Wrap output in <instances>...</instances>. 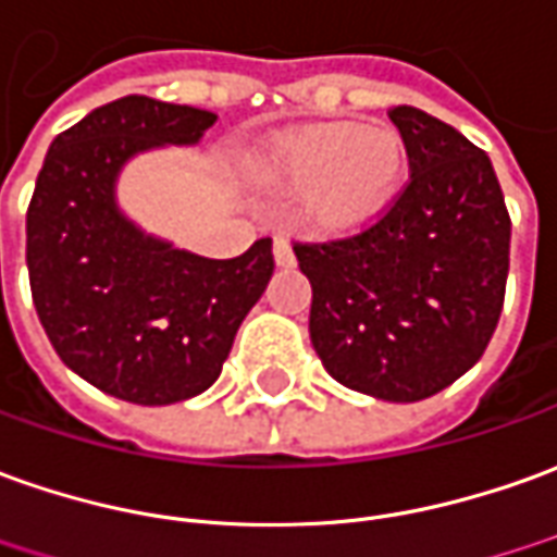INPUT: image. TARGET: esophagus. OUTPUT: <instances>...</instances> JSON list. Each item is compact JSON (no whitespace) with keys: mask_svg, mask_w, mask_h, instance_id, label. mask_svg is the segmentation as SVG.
I'll use <instances>...</instances> for the list:
<instances>
[{"mask_svg":"<svg viewBox=\"0 0 557 557\" xmlns=\"http://www.w3.org/2000/svg\"><path fill=\"white\" fill-rule=\"evenodd\" d=\"M272 255H275V263H278V267H290V263H294V248H290V242H287L282 233L272 239Z\"/></svg>","mask_w":557,"mask_h":557,"instance_id":"1","label":"esophagus"}]
</instances>
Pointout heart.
Instances as JSON below:
<instances>
[{"label":"heart","mask_w":557,"mask_h":557,"mask_svg":"<svg viewBox=\"0 0 557 557\" xmlns=\"http://www.w3.org/2000/svg\"><path fill=\"white\" fill-rule=\"evenodd\" d=\"M263 166L282 190L306 197L318 230L351 233L373 224L397 197L406 145L391 126L333 121L275 139Z\"/></svg>","instance_id":"b5f03b06"}]
</instances>
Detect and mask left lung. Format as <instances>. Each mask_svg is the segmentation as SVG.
I'll list each match as a JSON object with an SVG mask.
<instances>
[{
	"label": "left lung",
	"mask_w": 557,
	"mask_h": 557,
	"mask_svg": "<svg viewBox=\"0 0 557 557\" xmlns=\"http://www.w3.org/2000/svg\"><path fill=\"white\" fill-rule=\"evenodd\" d=\"M409 184L358 236L297 242L312 285L309 336L339 385L416 403L488 348L509 272V212L485 151L412 106L388 111Z\"/></svg>",
	"instance_id": "obj_1"
}]
</instances>
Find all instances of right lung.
Returning <instances> with one entry per match:
<instances>
[{
  "mask_svg": "<svg viewBox=\"0 0 557 557\" xmlns=\"http://www.w3.org/2000/svg\"><path fill=\"white\" fill-rule=\"evenodd\" d=\"M218 114L124 96L48 148L26 212V270L53 351L94 388L166 406L212 388L272 278V239L212 260L133 224L117 175L136 154L197 145Z\"/></svg>",
  "mask_w": 557,
  "mask_h": 557,
  "instance_id": "right-lung-1",
  "label": "right lung"
}]
</instances>
